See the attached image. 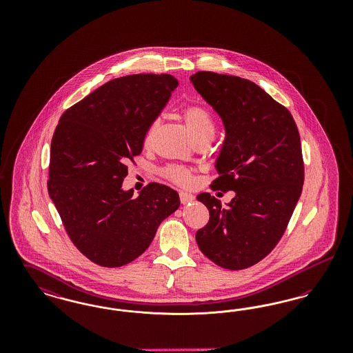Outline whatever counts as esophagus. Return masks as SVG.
I'll list each match as a JSON object with an SVG mask.
<instances>
[{
    "mask_svg": "<svg viewBox=\"0 0 353 353\" xmlns=\"http://www.w3.org/2000/svg\"><path fill=\"white\" fill-rule=\"evenodd\" d=\"M179 196H180V201H181L183 205L190 203V202L194 200V196H192L190 193H186V192H180V193H179Z\"/></svg>",
    "mask_w": 353,
    "mask_h": 353,
    "instance_id": "obj_1",
    "label": "esophagus"
}]
</instances>
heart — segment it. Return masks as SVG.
I'll use <instances>...</instances> for the list:
<instances>
[{
  "instance_id": "obj_1",
  "label": "heart",
  "mask_w": 353,
  "mask_h": 353,
  "mask_svg": "<svg viewBox=\"0 0 353 353\" xmlns=\"http://www.w3.org/2000/svg\"><path fill=\"white\" fill-rule=\"evenodd\" d=\"M183 119H184L189 131L196 139V141L200 143H210L216 134V119L210 110L201 103H192L183 108ZM161 123V119L154 118L147 127V131L144 134V145L150 147L154 140V134L159 130V125ZM161 174L174 184L188 186L193 181L192 170L183 165H174L169 164L161 169Z\"/></svg>"
}]
</instances>
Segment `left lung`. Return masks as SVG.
Here are the masks:
<instances>
[{"instance_id": "1", "label": "left lung", "mask_w": 353, "mask_h": 353, "mask_svg": "<svg viewBox=\"0 0 353 353\" xmlns=\"http://www.w3.org/2000/svg\"><path fill=\"white\" fill-rule=\"evenodd\" d=\"M190 81L226 130L210 189L235 192L226 208L210 193L197 196L210 217L196 241L221 268L248 269L278 245L302 194L299 131L285 105L254 82L212 71H199Z\"/></svg>"}]
</instances>
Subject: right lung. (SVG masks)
Instances as JSON below:
<instances>
[{
  "label": "right lung",
  "instance_id": "1",
  "mask_svg": "<svg viewBox=\"0 0 353 353\" xmlns=\"http://www.w3.org/2000/svg\"><path fill=\"white\" fill-rule=\"evenodd\" d=\"M179 81L169 74L112 79L68 108L52 134L48 189L71 242L91 262L120 268L148 249L180 199L150 183L137 197L124 192L128 161Z\"/></svg>",
  "mask_w": 353,
  "mask_h": 353
}]
</instances>
